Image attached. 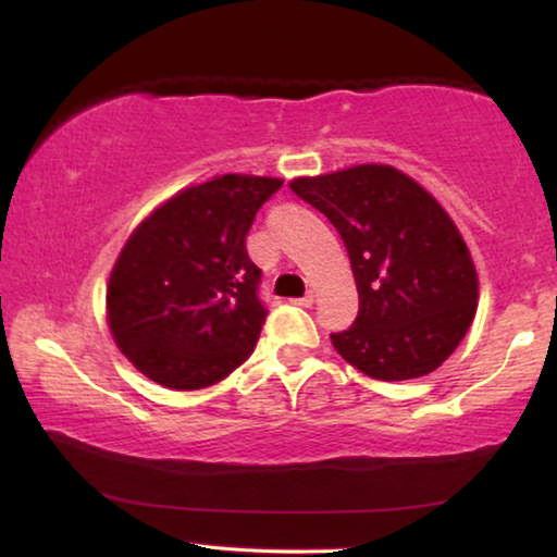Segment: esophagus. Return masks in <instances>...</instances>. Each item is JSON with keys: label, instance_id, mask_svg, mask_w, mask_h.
<instances>
[{"label": "esophagus", "instance_id": "1", "mask_svg": "<svg viewBox=\"0 0 557 557\" xmlns=\"http://www.w3.org/2000/svg\"><path fill=\"white\" fill-rule=\"evenodd\" d=\"M314 292H309V294H304L301 299H294V304H299V307H311V304H314Z\"/></svg>", "mask_w": 557, "mask_h": 557}]
</instances>
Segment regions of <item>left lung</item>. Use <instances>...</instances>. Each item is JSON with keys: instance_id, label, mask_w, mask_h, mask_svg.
<instances>
[{"instance_id": "left-lung-1", "label": "left lung", "mask_w": 557, "mask_h": 557, "mask_svg": "<svg viewBox=\"0 0 557 557\" xmlns=\"http://www.w3.org/2000/svg\"><path fill=\"white\" fill-rule=\"evenodd\" d=\"M288 187L330 220L352 263L360 311L352 326L330 334L334 349L385 383L436 370L476 311L474 263L444 208L387 164Z\"/></svg>"}]
</instances>
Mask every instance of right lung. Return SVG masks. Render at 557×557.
I'll list each match as a JSON object with an SVG mask.
<instances>
[{
    "label": "right lung",
    "instance_id": "1",
    "mask_svg": "<svg viewBox=\"0 0 557 557\" xmlns=\"http://www.w3.org/2000/svg\"><path fill=\"white\" fill-rule=\"evenodd\" d=\"M281 185L223 174L174 195L136 227L106 294L111 334L136 370L174 391H200L253 355L269 309L246 235Z\"/></svg>",
    "mask_w": 557,
    "mask_h": 557
}]
</instances>
